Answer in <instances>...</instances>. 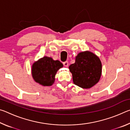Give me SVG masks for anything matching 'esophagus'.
<instances>
[{"label":"esophagus","mask_w":130,"mask_h":130,"mask_svg":"<svg viewBox=\"0 0 130 130\" xmlns=\"http://www.w3.org/2000/svg\"><path fill=\"white\" fill-rule=\"evenodd\" d=\"M63 64L65 66V67H68V65H69V63H68V61H65V62H63Z\"/></svg>","instance_id":"34e87169"}]
</instances>
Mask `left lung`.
<instances>
[{
	"mask_svg": "<svg viewBox=\"0 0 130 130\" xmlns=\"http://www.w3.org/2000/svg\"><path fill=\"white\" fill-rule=\"evenodd\" d=\"M102 62L99 57L90 52H81L76 57L75 63L69 66L73 83L83 88H90L99 81Z\"/></svg>",
	"mask_w": 130,
	"mask_h": 130,
	"instance_id": "8db88e82",
	"label": "left lung"
}]
</instances>
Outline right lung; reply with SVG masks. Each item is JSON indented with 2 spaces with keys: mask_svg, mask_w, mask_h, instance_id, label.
Listing matches in <instances>:
<instances>
[{
  "mask_svg": "<svg viewBox=\"0 0 130 130\" xmlns=\"http://www.w3.org/2000/svg\"><path fill=\"white\" fill-rule=\"evenodd\" d=\"M63 67L58 60L44 57L34 62L32 67V76L37 83L43 86H51L54 83L57 70Z\"/></svg>",
  "mask_w": 130,
  "mask_h": 130,
  "instance_id": "add662e5",
  "label": "right lung"
}]
</instances>
